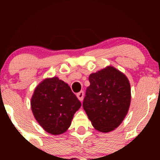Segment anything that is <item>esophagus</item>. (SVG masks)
<instances>
[{
    "instance_id": "34e87169",
    "label": "esophagus",
    "mask_w": 160,
    "mask_h": 160,
    "mask_svg": "<svg viewBox=\"0 0 160 160\" xmlns=\"http://www.w3.org/2000/svg\"><path fill=\"white\" fill-rule=\"evenodd\" d=\"M83 95H84V92L82 91H80V92L77 93V97H78L79 100L81 102V101H82V98H83Z\"/></svg>"
}]
</instances>
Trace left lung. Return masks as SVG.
<instances>
[{
  "label": "left lung",
  "mask_w": 160,
  "mask_h": 160,
  "mask_svg": "<svg viewBox=\"0 0 160 160\" xmlns=\"http://www.w3.org/2000/svg\"><path fill=\"white\" fill-rule=\"evenodd\" d=\"M82 108L95 129L108 132L117 128L127 114L131 88L125 75L107 67L89 75Z\"/></svg>",
  "instance_id": "left-lung-1"
}]
</instances>
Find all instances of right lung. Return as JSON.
I'll return each instance as SVG.
<instances>
[{
  "label": "right lung",
  "mask_w": 160,
  "mask_h": 160,
  "mask_svg": "<svg viewBox=\"0 0 160 160\" xmlns=\"http://www.w3.org/2000/svg\"><path fill=\"white\" fill-rule=\"evenodd\" d=\"M31 106L36 120L46 132L60 135L71 126L81 102L67 83L52 78L46 79L37 86Z\"/></svg>",
  "instance_id": "obj_1"
}]
</instances>
